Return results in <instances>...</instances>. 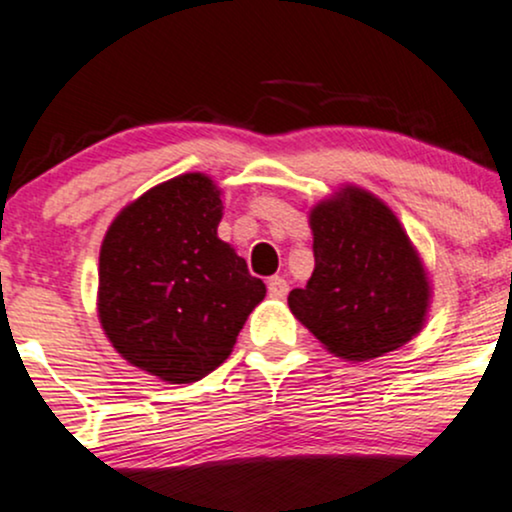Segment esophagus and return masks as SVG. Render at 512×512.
<instances>
[{
  "mask_svg": "<svg viewBox=\"0 0 512 512\" xmlns=\"http://www.w3.org/2000/svg\"><path fill=\"white\" fill-rule=\"evenodd\" d=\"M287 280L280 278V275H273L271 280H268V295L273 297V300H283V297L287 295Z\"/></svg>",
  "mask_w": 512,
  "mask_h": 512,
  "instance_id": "1",
  "label": "esophagus"
}]
</instances>
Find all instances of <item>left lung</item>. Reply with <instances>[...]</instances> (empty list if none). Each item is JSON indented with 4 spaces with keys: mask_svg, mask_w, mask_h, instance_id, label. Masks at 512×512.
<instances>
[{
    "mask_svg": "<svg viewBox=\"0 0 512 512\" xmlns=\"http://www.w3.org/2000/svg\"><path fill=\"white\" fill-rule=\"evenodd\" d=\"M314 273L287 297L290 312L329 353L380 358L421 333L428 271L399 217L360 186H343L309 210Z\"/></svg>",
    "mask_w": 512,
    "mask_h": 512,
    "instance_id": "obj_1",
    "label": "left lung"
}]
</instances>
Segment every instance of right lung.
<instances>
[{
  "mask_svg": "<svg viewBox=\"0 0 512 512\" xmlns=\"http://www.w3.org/2000/svg\"><path fill=\"white\" fill-rule=\"evenodd\" d=\"M222 208L217 183L193 171L125 205L103 237L101 329L120 358L162 382H198L225 363L266 297L217 237Z\"/></svg>",
  "mask_w": 512,
  "mask_h": 512,
  "instance_id": "right-lung-1",
  "label": "right lung"
}]
</instances>
